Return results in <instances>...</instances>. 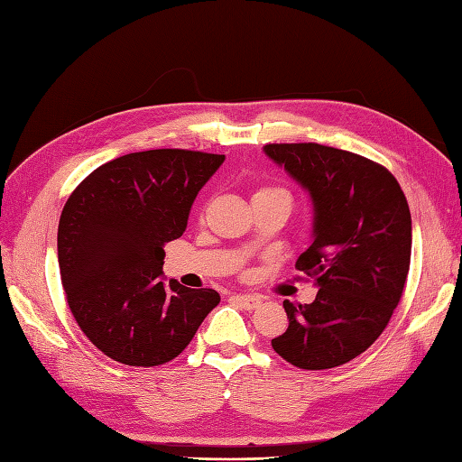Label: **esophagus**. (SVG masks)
Returning <instances> with one entry per match:
<instances>
[{"label":"esophagus","mask_w":462,"mask_h":462,"mask_svg":"<svg viewBox=\"0 0 462 462\" xmlns=\"http://www.w3.org/2000/svg\"><path fill=\"white\" fill-rule=\"evenodd\" d=\"M231 299H233V301H235L236 305H241V307L246 309V310H254V309H258L260 303H262V299L256 297V295H233Z\"/></svg>","instance_id":"obj_1"}]
</instances>
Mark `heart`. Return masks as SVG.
I'll return each instance as SVG.
<instances>
[{
    "instance_id": "obj_1",
    "label": "heart",
    "mask_w": 462,
    "mask_h": 462,
    "mask_svg": "<svg viewBox=\"0 0 462 462\" xmlns=\"http://www.w3.org/2000/svg\"><path fill=\"white\" fill-rule=\"evenodd\" d=\"M272 194H288V192H285L283 189H280V186H260V189L254 192V198H258V196H272Z\"/></svg>"
}]
</instances>
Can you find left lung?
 Segmentation results:
<instances>
[{"instance_id": "1", "label": "left lung", "mask_w": 462, "mask_h": 462, "mask_svg": "<svg viewBox=\"0 0 462 462\" xmlns=\"http://www.w3.org/2000/svg\"><path fill=\"white\" fill-rule=\"evenodd\" d=\"M264 152L310 192L315 241L295 268L319 285L313 303L283 301L290 327L272 347L299 369H330L375 342L401 301L412 217L393 172L344 149L268 143Z\"/></svg>"}]
</instances>
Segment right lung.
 Segmentation results:
<instances>
[{
  "mask_svg": "<svg viewBox=\"0 0 462 462\" xmlns=\"http://www.w3.org/2000/svg\"><path fill=\"white\" fill-rule=\"evenodd\" d=\"M226 155L149 149L95 169L68 198L58 264L73 319L95 347L132 367L163 365L219 303L216 290L163 278V246Z\"/></svg>",
  "mask_w": 462,
  "mask_h": 462,
  "instance_id": "add662e5",
  "label": "right lung"
}]
</instances>
